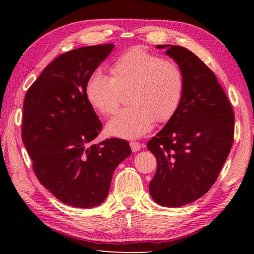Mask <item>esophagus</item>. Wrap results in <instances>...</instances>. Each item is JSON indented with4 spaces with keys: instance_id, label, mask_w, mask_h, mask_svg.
Segmentation results:
<instances>
[{
    "instance_id": "esophagus-1",
    "label": "esophagus",
    "mask_w": 254,
    "mask_h": 254,
    "mask_svg": "<svg viewBox=\"0 0 254 254\" xmlns=\"http://www.w3.org/2000/svg\"><path fill=\"white\" fill-rule=\"evenodd\" d=\"M130 146H131V148H132V152H133V153H136V152H138L139 149H141L142 145L139 144V143H137V142H131V143H130Z\"/></svg>"
}]
</instances>
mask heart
Here are the masks:
<instances>
[{
	"instance_id": "obj_1",
	"label": "heart",
	"mask_w": 254,
	"mask_h": 254,
	"mask_svg": "<svg viewBox=\"0 0 254 254\" xmlns=\"http://www.w3.org/2000/svg\"><path fill=\"white\" fill-rule=\"evenodd\" d=\"M111 75L93 74L85 88L89 105L105 116L115 113L122 93L130 91L128 101L133 106L119 111L108 122V135L138 138L152 128L154 120L167 122L179 109L186 80L177 63L135 47L113 63Z\"/></svg>"
}]
</instances>
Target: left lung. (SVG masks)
Segmentation results:
<instances>
[{
	"label": "left lung",
	"mask_w": 254,
	"mask_h": 254,
	"mask_svg": "<svg viewBox=\"0 0 254 254\" xmlns=\"http://www.w3.org/2000/svg\"><path fill=\"white\" fill-rule=\"evenodd\" d=\"M185 75L179 109L147 143L157 159L149 183L154 201L179 207L203 196L216 181L234 142L233 108L215 74L180 46L158 45Z\"/></svg>",
	"instance_id": "1"
}]
</instances>
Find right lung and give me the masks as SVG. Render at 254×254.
Wrapping results in <instances>:
<instances>
[{
	"label": "right lung",
	"instance_id": "1",
	"mask_svg": "<svg viewBox=\"0 0 254 254\" xmlns=\"http://www.w3.org/2000/svg\"><path fill=\"white\" fill-rule=\"evenodd\" d=\"M113 48L82 47L59 56L25 96L21 137L32 168L42 186L74 207L104 202L113 171L132 153L116 137L91 144L102 124L86 98V84Z\"/></svg>",
	"mask_w": 254,
	"mask_h": 254
}]
</instances>
